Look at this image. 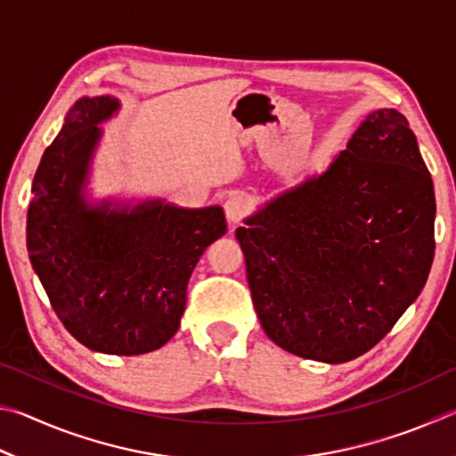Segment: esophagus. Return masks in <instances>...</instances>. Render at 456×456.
Returning a JSON list of instances; mask_svg holds the SVG:
<instances>
[{
	"instance_id": "esophagus-1",
	"label": "esophagus",
	"mask_w": 456,
	"mask_h": 456,
	"mask_svg": "<svg viewBox=\"0 0 456 456\" xmlns=\"http://www.w3.org/2000/svg\"><path fill=\"white\" fill-rule=\"evenodd\" d=\"M223 207H225L227 221L233 223V225L241 221L247 215V209H249V207H247V200L243 197H229Z\"/></svg>"
}]
</instances>
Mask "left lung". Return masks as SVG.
Instances as JSON below:
<instances>
[{"instance_id":"1","label":"left lung","mask_w":456,"mask_h":456,"mask_svg":"<svg viewBox=\"0 0 456 456\" xmlns=\"http://www.w3.org/2000/svg\"><path fill=\"white\" fill-rule=\"evenodd\" d=\"M435 187L403 114L380 108L348 149L235 231L261 328L342 364L395 328L435 257Z\"/></svg>"}]
</instances>
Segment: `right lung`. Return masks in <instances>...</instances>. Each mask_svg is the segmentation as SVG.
Returning a JSON list of instances; mask_svg holds the SVG:
<instances>
[{
    "label": "right lung",
    "mask_w": 456,
    "mask_h": 456,
    "mask_svg": "<svg viewBox=\"0 0 456 456\" xmlns=\"http://www.w3.org/2000/svg\"><path fill=\"white\" fill-rule=\"evenodd\" d=\"M118 100L82 98L37 167L28 207V253L64 328L86 348L138 356L179 330L189 277L227 233L221 207L179 209L151 200L133 211L82 197L98 122Z\"/></svg>",
    "instance_id": "add662e5"
}]
</instances>
